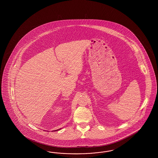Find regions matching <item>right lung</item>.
I'll use <instances>...</instances> for the list:
<instances>
[{"mask_svg": "<svg viewBox=\"0 0 158 158\" xmlns=\"http://www.w3.org/2000/svg\"><path fill=\"white\" fill-rule=\"evenodd\" d=\"M55 131H57V130H55Z\"/></svg>", "mask_w": 158, "mask_h": 158, "instance_id": "add662e5", "label": "right lung"}]
</instances>
